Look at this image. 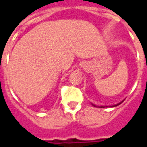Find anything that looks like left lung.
Returning <instances> with one entry per match:
<instances>
[{
  "label": "left lung",
  "instance_id": "obj_1",
  "mask_svg": "<svg viewBox=\"0 0 147 147\" xmlns=\"http://www.w3.org/2000/svg\"><path fill=\"white\" fill-rule=\"evenodd\" d=\"M123 101H124V100H123V101H121V102H119V103H117V104H116V105H111L110 107H116V106H117V105H120V104H121V103H122V102H123ZM91 104H92V103H91ZM92 105H94V106H95V107H97V106H96L95 105H94V104H92ZM99 107H100V108H105V107H108V106H99Z\"/></svg>",
  "mask_w": 147,
  "mask_h": 147
}]
</instances>
